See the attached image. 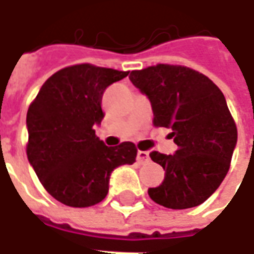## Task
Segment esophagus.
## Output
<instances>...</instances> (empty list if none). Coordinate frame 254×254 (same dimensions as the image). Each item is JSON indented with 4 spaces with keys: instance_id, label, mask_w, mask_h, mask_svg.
I'll return each instance as SVG.
<instances>
[{
    "instance_id": "1",
    "label": "esophagus",
    "mask_w": 254,
    "mask_h": 254,
    "mask_svg": "<svg viewBox=\"0 0 254 254\" xmlns=\"http://www.w3.org/2000/svg\"><path fill=\"white\" fill-rule=\"evenodd\" d=\"M149 160V154L147 151H138L137 152V162L138 163H145Z\"/></svg>"
}]
</instances>
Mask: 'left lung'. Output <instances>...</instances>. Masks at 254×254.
Instances as JSON below:
<instances>
[{
    "label": "left lung",
    "mask_w": 254,
    "mask_h": 254,
    "mask_svg": "<svg viewBox=\"0 0 254 254\" xmlns=\"http://www.w3.org/2000/svg\"><path fill=\"white\" fill-rule=\"evenodd\" d=\"M130 81L151 102L155 127H169L177 151L151 152L165 180L149 197L171 209L197 207L222 184L237 145V127L224 95L202 73L159 64L130 72Z\"/></svg>",
    "instance_id": "1"
}]
</instances>
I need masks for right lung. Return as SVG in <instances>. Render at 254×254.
I'll return each mask as SVG.
<instances>
[{
	"label": "right lung",
	"instance_id": "right-lung-1",
	"mask_svg": "<svg viewBox=\"0 0 254 254\" xmlns=\"http://www.w3.org/2000/svg\"><path fill=\"white\" fill-rule=\"evenodd\" d=\"M129 72L81 64L64 67L42 85L27 113V156L43 188L69 207H91L109 191L111 173L133 165L130 141L107 147L95 134L105 117L102 96Z\"/></svg>",
	"mask_w": 254,
	"mask_h": 254
}]
</instances>
